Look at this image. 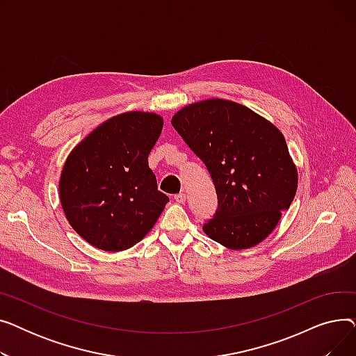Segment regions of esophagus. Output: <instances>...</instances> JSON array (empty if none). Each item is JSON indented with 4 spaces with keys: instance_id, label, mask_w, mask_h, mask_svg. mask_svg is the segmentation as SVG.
<instances>
[{
    "instance_id": "1",
    "label": "esophagus",
    "mask_w": 356,
    "mask_h": 356,
    "mask_svg": "<svg viewBox=\"0 0 356 356\" xmlns=\"http://www.w3.org/2000/svg\"><path fill=\"white\" fill-rule=\"evenodd\" d=\"M175 200H176L177 203H184V202H186V193H177V195H175Z\"/></svg>"
}]
</instances>
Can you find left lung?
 Masks as SVG:
<instances>
[{
  "label": "left lung",
  "instance_id": "obj_1",
  "mask_svg": "<svg viewBox=\"0 0 356 356\" xmlns=\"http://www.w3.org/2000/svg\"><path fill=\"white\" fill-rule=\"evenodd\" d=\"M172 125L215 184L218 209L203 232L229 250L264 241L297 191V168L282 131L252 109L219 98L186 105Z\"/></svg>",
  "mask_w": 356,
  "mask_h": 356
}]
</instances>
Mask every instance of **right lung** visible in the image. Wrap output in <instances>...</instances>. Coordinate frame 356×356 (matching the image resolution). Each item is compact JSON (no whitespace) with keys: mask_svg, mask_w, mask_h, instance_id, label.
Listing matches in <instances>:
<instances>
[{"mask_svg":"<svg viewBox=\"0 0 356 356\" xmlns=\"http://www.w3.org/2000/svg\"><path fill=\"white\" fill-rule=\"evenodd\" d=\"M163 118L129 111L89 133L66 159L59 195L70 227L102 251L140 242L160 218L168 197L157 189L148 154Z\"/></svg>","mask_w":356,"mask_h":356,"instance_id":"obj_1","label":"right lung"}]
</instances>
